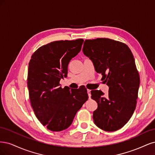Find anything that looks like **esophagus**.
<instances>
[{
    "instance_id": "1",
    "label": "esophagus",
    "mask_w": 155,
    "mask_h": 155,
    "mask_svg": "<svg viewBox=\"0 0 155 155\" xmlns=\"http://www.w3.org/2000/svg\"><path fill=\"white\" fill-rule=\"evenodd\" d=\"M87 94H88L89 98H91V90H90V89H87Z\"/></svg>"
}]
</instances>
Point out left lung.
<instances>
[{
	"instance_id": "left-lung-1",
	"label": "left lung",
	"mask_w": 155,
	"mask_h": 155,
	"mask_svg": "<svg viewBox=\"0 0 155 155\" xmlns=\"http://www.w3.org/2000/svg\"><path fill=\"white\" fill-rule=\"evenodd\" d=\"M82 51L109 86L107 97L101 90L91 91L98 104L94 122L104 131L118 130L132 117L138 98L140 77L133 53L126 44L106 38L86 40Z\"/></svg>"
}]
</instances>
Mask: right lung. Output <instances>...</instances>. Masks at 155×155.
Returning <instances> with one entry per match:
<instances>
[{
	"mask_svg": "<svg viewBox=\"0 0 155 155\" xmlns=\"http://www.w3.org/2000/svg\"><path fill=\"white\" fill-rule=\"evenodd\" d=\"M84 40L54 41L39 48L29 62L28 87L35 114L52 131H61L72 124L77 112L88 99L86 88H62L72 58L81 51Z\"/></svg>",
	"mask_w": 155,
	"mask_h": 155,
	"instance_id": "obj_1",
	"label": "right lung"
}]
</instances>
